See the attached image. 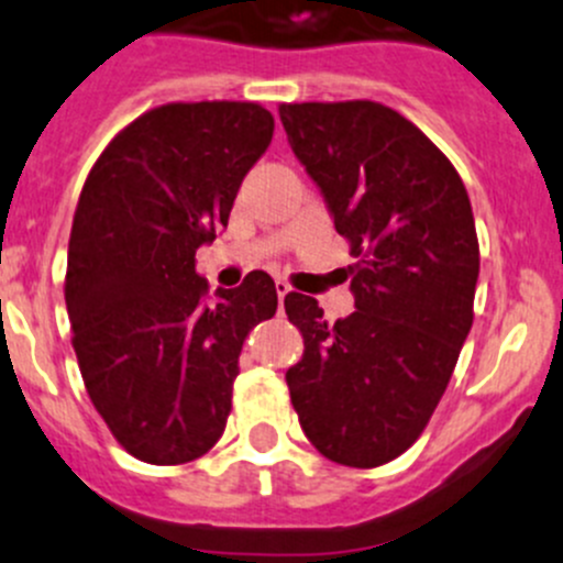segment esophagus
Listing matches in <instances>:
<instances>
[{"label":"esophagus","instance_id":"obj_1","mask_svg":"<svg viewBox=\"0 0 563 563\" xmlns=\"http://www.w3.org/2000/svg\"><path fill=\"white\" fill-rule=\"evenodd\" d=\"M289 289H292V287H289L287 282H276V295H279V303H284V295H287Z\"/></svg>","mask_w":563,"mask_h":563}]
</instances>
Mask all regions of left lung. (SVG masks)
I'll return each mask as SVG.
<instances>
[{"label": "left lung", "instance_id": "1", "mask_svg": "<svg viewBox=\"0 0 563 563\" xmlns=\"http://www.w3.org/2000/svg\"><path fill=\"white\" fill-rule=\"evenodd\" d=\"M279 117L355 257L344 320L328 325L309 295L284 298L303 336L289 399L322 457L377 468L424 432L473 325L471 199L452 161L388 106L282 103Z\"/></svg>", "mask_w": 563, "mask_h": 563}]
</instances>
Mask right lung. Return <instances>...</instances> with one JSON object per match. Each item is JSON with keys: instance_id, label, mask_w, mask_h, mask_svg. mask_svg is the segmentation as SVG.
Instances as JSON below:
<instances>
[{"instance_id": "add662e5", "label": "right lung", "mask_w": 563, "mask_h": 563, "mask_svg": "<svg viewBox=\"0 0 563 563\" xmlns=\"http://www.w3.org/2000/svg\"><path fill=\"white\" fill-rule=\"evenodd\" d=\"M271 139L260 103H166L122 128L81 188L65 274L74 350L95 410L142 463L183 465L216 446L243 339L276 314L265 271L205 303L194 260Z\"/></svg>"}]
</instances>
